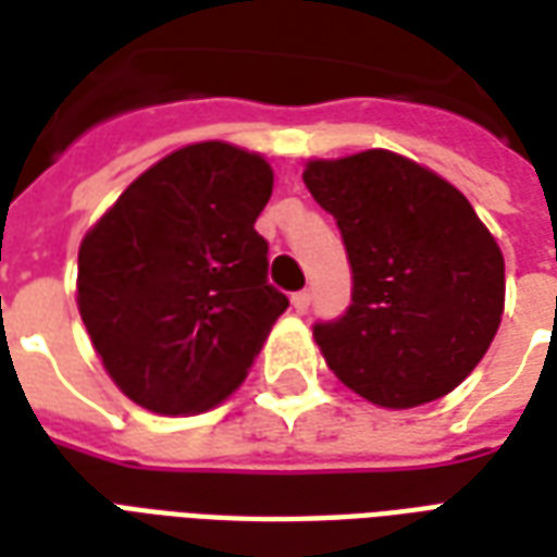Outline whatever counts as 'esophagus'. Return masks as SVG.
Here are the masks:
<instances>
[{
	"label": "esophagus",
	"instance_id": "obj_1",
	"mask_svg": "<svg viewBox=\"0 0 557 557\" xmlns=\"http://www.w3.org/2000/svg\"><path fill=\"white\" fill-rule=\"evenodd\" d=\"M310 301H313V292L310 289H301L292 295V307H295L298 313H307V310H310Z\"/></svg>",
	"mask_w": 557,
	"mask_h": 557
}]
</instances>
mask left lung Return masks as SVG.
<instances>
[{"label":"left lung","instance_id":"1","mask_svg":"<svg viewBox=\"0 0 557 557\" xmlns=\"http://www.w3.org/2000/svg\"><path fill=\"white\" fill-rule=\"evenodd\" d=\"M304 184L337 220L351 265L349 310L313 325L327 367L385 409L450 394L504 313V256L471 202L385 148L310 160Z\"/></svg>","mask_w":557,"mask_h":557}]
</instances>
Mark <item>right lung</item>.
<instances>
[{
  "mask_svg": "<svg viewBox=\"0 0 557 557\" xmlns=\"http://www.w3.org/2000/svg\"><path fill=\"white\" fill-rule=\"evenodd\" d=\"M271 187L265 158L196 143L143 172L86 232L79 315L110 379L143 409L223 403L289 307L253 230Z\"/></svg>",
  "mask_w": 557,
  "mask_h": 557,
  "instance_id": "right-lung-1",
  "label": "right lung"
}]
</instances>
